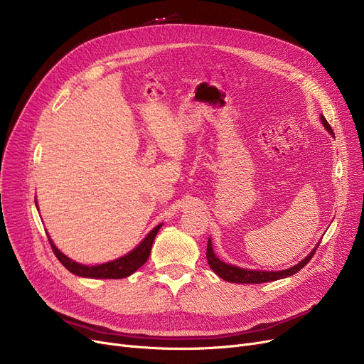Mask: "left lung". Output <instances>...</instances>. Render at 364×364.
I'll return each mask as SVG.
<instances>
[{
  "mask_svg": "<svg viewBox=\"0 0 364 364\" xmlns=\"http://www.w3.org/2000/svg\"><path fill=\"white\" fill-rule=\"evenodd\" d=\"M323 125L326 127V129L333 136V129L329 125V122L326 121L324 117H320ZM317 250H314L307 258L302 259L299 264L291 267L288 270H282V272H255V270H243L239 269V267L230 265V264H225L223 261H220L214 251H213V243L211 239L208 240V247H206V258H208V264L211 267L213 272L217 273L221 279L227 280V282H232V283H265V282H273V280H279L283 277H288L292 276L295 273H298L302 267H305V264H309L310 259L313 258V255L316 254Z\"/></svg>",
  "mask_w": 364,
  "mask_h": 364,
  "instance_id": "8db88e82",
  "label": "left lung"
}]
</instances>
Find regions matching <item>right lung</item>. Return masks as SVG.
<instances>
[{"label": "right lung", "mask_w": 364, "mask_h": 364, "mask_svg": "<svg viewBox=\"0 0 364 364\" xmlns=\"http://www.w3.org/2000/svg\"><path fill=\"white\" fill-rule=\"evenodd\" d=\"M161 227H162V224L153 228V230L144 237V240L136 247V250L131 251L125 257H121L119 259H114V261H110L106 264L94 265V267L82 265V264H78V262L69 259L66 255H63L59 250H57L50 237H48V242L51 245V250H53L54 255L57 257V259H59L70 273H73L76 276H82V277H91V279H122V277L132 274L134 272H137L140 267L147 261L150 251H151L153 240H155Z\"/></svg>", "instance_id": "1"}]
</instances>
